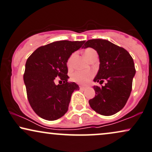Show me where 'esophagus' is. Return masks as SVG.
Returning <instances> with one entry per match:
<instances>
[{
	"label": "esophagus",
	"mask_w": 152,
	"mask_h": 152,
	"mask_svg": "<svg viewBox=\"0 0 152 152\" xmlns=\"http://www.w3.org/2000/svg\"><path fill=\"white\" fill-rule=\"evenodd\" d=\"M80 89L84 90L86 89V87H84V86H80Z\"/></svg>",
	"instance_id": "esophagus-1"
}]
</instances>
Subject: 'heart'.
<instances>
[{"instance_id": "b5f03b06", "label": "heart", "mask_w": 152, "mask_h": 152, "mask_svg": "<svg viewBox=\"0 0 152 152\" xmlns=\"http://www.w3.org/2000/svg\"><path fill=\"white\" fill-rule=\"evenodd\" d=\"M96 53L95 50H94L92 48H88L84 51V56L86 59H89L90 57L93 55V54ZM76 54L74 53L69 57V58L67 60V66L69 69H71L73 66V62H74V59L75 57ZM94 76V72L92 71H76L75 72L72 76V79L73 81L77 83L80 85H85V84L88 83L90 80L93 78Z\"/></svg>"}]
</instances>
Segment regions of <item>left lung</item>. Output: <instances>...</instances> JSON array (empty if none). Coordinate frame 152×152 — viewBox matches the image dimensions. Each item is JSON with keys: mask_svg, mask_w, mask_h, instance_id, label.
Segmentation results:
<instances>
[{"mask_svg": "<svg viewBox=\"0 0 152 152\" xmlns=\"http://www.w3.org/2000/svg\"><path fill=\"white\" fill-rule=\"evenodd\" d=\"M83 48H92L99 58V69L95 82L105 86H94L95 96L90 99V106L104 116H111L124 108L132 90V79L135 74L133 59L124 48L107 40H88Z\"/></svg>", "mask_w": 152, "mask_h": 152, "instance_id": "left-lung-1", "label": "left lung"}]
</instances>
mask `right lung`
I'll list each match as a JSON object with an SVG mask.
<instances>
[{
  "instance_id": "add662e5",
  "label": "right lung",
  "mask_w": 152,
  "mask_h": 152,
  "mask_svg": "<svg viewBox=\"0 0 152 152\" xmlns=\"http://www.w3.org/2000/svg\"><path fill=\"white\" fill-rule=\"evenodd\" d=\"M85 43L59 41L41 46L26 60L24 74L27 98L31 107L41 118L55 121L68 111L71 97L79 87L68 82L66 62L71 55ZM63 80L56 85L57 78Z\"/></svg>"
}]
</instances>
